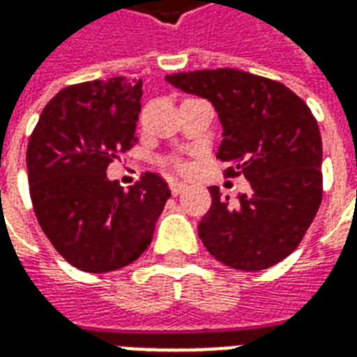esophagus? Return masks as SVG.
Masks as SVG:
<instances>
[{"label":"esophagus","mask_w":357,"mask_h":357,"mask_svg":"<svg viewBox=\"0 0 357 357\" xmlns=\"http://www.w3.org/2000/svg\"><path fill=\"white\" fill-rule=\"evenodd\" d=\"M170 189L172 195H181L187 189V183L179 181V179H174V181H170Z\"/></svg>","instance_id":"34e87169"}]
</instances>
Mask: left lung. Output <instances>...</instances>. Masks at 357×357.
Masks as SVG:
<instances>
[{"instance_id": "left-lung-1", "label": "left lung", "mask_w": 357, "mask_h": 357, "mask_svg": "<svg viewBox=\"0 0 357 357\" xmlns=\"http://www.w3.org/2000/svg\"><path fill=\"white\" fill-rule=\"evenodd\" d=\"M174 88L208 99L222 122L218 158L245 174L250 193L231 201L210 187L199 237L218 262L260 271L284 260L321 204V133L312 110L281 82L235 68L176 73Z\"/></svg>"}]
</instances>
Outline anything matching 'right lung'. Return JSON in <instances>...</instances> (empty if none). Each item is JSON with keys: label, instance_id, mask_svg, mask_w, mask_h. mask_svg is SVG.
I'll return each mask as SVG.
<instances>
[{"label": "right lung", "instance_id": "add662e5", "mask_svg": "<svg viewBox=\"0 0 357 357\" xmlns=\"http://www.w3.org/2000/svg\"><path fill=\"white\" fill-rule=\"evenodd\" d=\"M141 80H93L51 99L26 151L38 224L74 268L107 273L135 262L153 241L170 199L168 183L147 172L124 191L107 166L135 143Z\"/></svg>", "mask_w": 357, "mask_h": 357}]
</instances>
